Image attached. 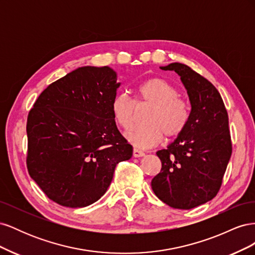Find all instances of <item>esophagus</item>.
Segmentation results:
<instances>
[{
    "mask_svg": "<svg viewBox=\"0 0 255 255\" xmlns=\"http://www.w3.org/2000/svg\"><path fill=\"white\" fill-rule=\"evenodd\" d=\"M143 155H144V153H143L142 151L138 150V149H134V150H133V156H134V157H141V156H143Z\"/></svg>",
    "mask_w": 255,
    "mask_h": 255,
    "instance_id": "esophagus-1",
    "label": "esophagus"
}]
</instances>
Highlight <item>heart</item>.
I'll list each match as a JSON object with an SVG mask.
<instances>
[{"instance_id": "obj_1", "label": "heart", "mask_w": 255, "mask_h": 255, "mask_svg": "<svg viewBox=\"0 0 255 255\" xmlns=\"http://www.w3.org/2000/svg\"><path fill=\"white\" fill-rule=\"evenodd\" d=\"M179 96V90L170 82L151 78L138 85L135 101L125 92L115 95L111 110L117 125L123 129H129L135 125L137 109L151 107L144 116L145 126L134 128L126 134L133 145L146 149L158 144L164 136L167 140H173L187 128L189 105Z\"/></svg>"}]
</instances>
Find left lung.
Listing matches in <instances>:
<instances>
[{"label":"left lung","instance_id":"1","mask_svg":"<svg viewBox=\"0 0 255 255\" xmlns=\"http://www.w3.org/2000/svg\"><path fill=\"white\" fill-rule=\"evenodd\" d=\"M163 70L175 71L190 100V119L185 132L156 155L160 172L152 189L167 205L190 210L216 197L232 155L229 117L214 85L190 67L172 63Z\"/></svg>","mask_w":255,"mask_h":255}]
</instances>
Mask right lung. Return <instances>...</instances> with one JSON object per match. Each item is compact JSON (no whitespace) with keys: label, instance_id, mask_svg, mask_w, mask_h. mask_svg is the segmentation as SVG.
Returning <instances> with one entry per match:
<instances>
[{"label":"right lung","instance_id":"add662e5","mask_svg":"<svg viewBox=\"0 0 255 255\" xmlns=\"http://www.w3.org/2000/svg\"><path fill=\"white\" fill-rule=\"evenodd\" d=\"M120 83L110 67H81L50 84L29 111L26 165L59 205L85 207L101 198L118 163L132 157L111 103Z\"/></svg>","mask_w":255,"mask_h":255}]
</instances>
